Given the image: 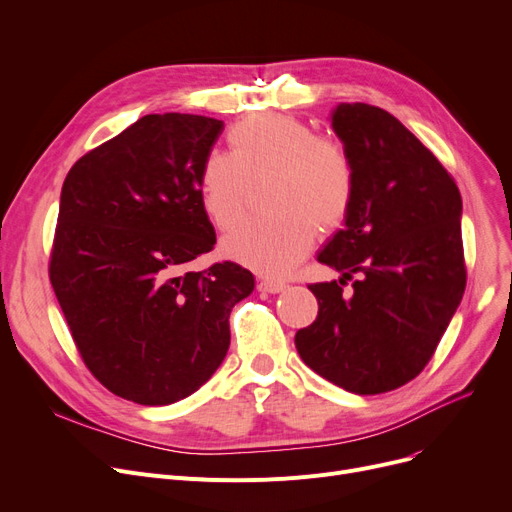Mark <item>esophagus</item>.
<instances>
[{"label": "esophagus", "mask_w": 512, "mask_h": 512, "mask_svg": "<svg viewBox=\"0 0 512 512\" xmlns=\"http://www.w3.org/2000/svg\"><path fill=\"white\" fill-rule=\"evenodd\" d=\"M259 290H263V292H272V294H276V292H282L284 288H286V282H280V280H272V278H265V280H259Z\"/></svg>", "instance_id": "34e87169"}]
</instances>
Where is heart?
I'll list each match as a JSON object with an SVG mask.
<instances>
[{
	"instance_id": "b5f03b06",
	"label": "heart",
	"mask_w": 512,
	"mask_h": 512,
	"mask_svg": "<svg viewBox=\"0 0 512 512\" xmlns=\"http://www.w3.org/2000/svg\"><path fill=\"white\" fill-rule=\"evenodd\" d=\"M230 153L209 151L199 168V199L215 228L245 213L249 184L270 178L272 213L242 222L222 242L224 253L263 276H282L313 245L317 226H340L357 195L355 161L334 134L288 114L249 116L228 132Z\"/></svg>"
}]
</instances>
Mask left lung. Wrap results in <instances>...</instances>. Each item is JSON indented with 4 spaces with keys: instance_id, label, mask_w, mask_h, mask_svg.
<instances>
[{
    "instance_id": "8db88e82",
    "label": "left lung",
    "mask_w": 512,
    "mask_h": 512,
    "mask_svg": "<svg viewBox=\"0 0 512 512\" xmlns=\"http://www.w3.org/2000/svg\"><path fill=\"white\" fill-rule=\"evenodd\" d=\"M332 126L355 161L357 195L317 255L342 278L307 284L319 311L294 344L328 382L382 394L425 369L463 299V203L438 157L382 107L340 103Z\"/></svg>"
}]
</instances>
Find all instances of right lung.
Wrapping results in <instances>:
<instances>
[{
    "mask_svg": "<svg viewBox=\"0 0 512 512\" xmlns=\"http://www.w3.org/2000/svg\"><path fill=\"white\" fill-rule=\"evenodd\" d=\"M222 130L205 116H143L80 157L62 186L53 292L95 380L137 405H172L211 378L230 311L255 286L232 261L188 270L215 245L199 168Z\"/></svg>",
    "mask_w": 512,
    "mask_h": 512,
    "instance_id": "1",
    "label": "right lung"
}]
</instances>
